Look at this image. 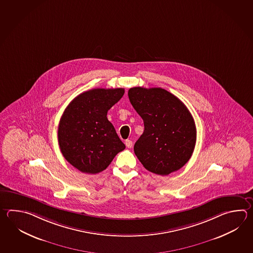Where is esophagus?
<instances>
[{
	"label": "esophagus",
	"instance_id": "esophagus-1",
	"mask_svg": "<svg viewBox=\"0 0 253 253\" xmlns=\"http://www.w3.org/2000/svg\"><path fill=\"white\" fill-rule=\"evenodd\" d=\"M125 145H126V147L127 148H131L132 147V145H133V143H132V141L130 140V139H126L125 140Z\"/></svg>",
	"mask_w": 253,
	"mask_h": 253
}]
</instances>
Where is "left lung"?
Listing matches in <instances>:
<instances>
[{
    "label": "left lung",
    "instance_id": "obj_1",
    "mask_svg": "<svg viewBox=\"0 0 253 253\" xmlns=\"http://www.w3.org/2000/svg\"><path fill=\"white\" fill-rule=\"evenodd\" d=\"M128 95L144 123V131L134 145L141 164L160 175L180 169L196 145V124L188 109L162 88L132 87Z\"/></svg>",
    "mask_w": 253,
    "mask_h": 253
}]
</instances>
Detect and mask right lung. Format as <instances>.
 <instances>
[{"instance_id":"right-lung-1","label":"right lung","mask_w":253,"mask_h":253,"mask_svg":"<svg viewBox=\"0 0 253 253\" xmlns=\"http://www.w3.org/2000/svg\"><path fill=\"white\" fill-rule=\"evenodd\" d=\"M124 94V88H95L80 93L67 105L57 139L64 158L78 170L102 172L125 149L107 119L109 110Z\"/></svg>"}]
</instances>
